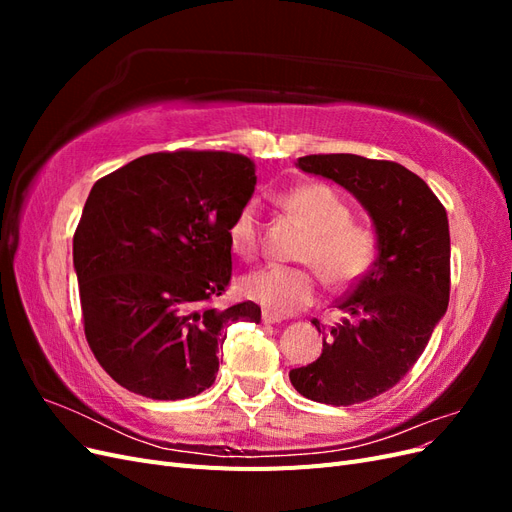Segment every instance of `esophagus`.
<instances>
[{"instance_id": "obj_1", "label": "esophagus", "mask_w": 512, "mask_h": 512, "mask_svg": "<svg viewBox=\"0 0 512 512\" xmlns=\"http://www.w3.org/2000/svg\"><path fill=\"white\" fill-rule=\"evenodd\" d=\"M284 318L280 316V314H273V312H267V309H265V312H262V322H265V324H277V322H282Z\"/></svg>"}]
</instances>
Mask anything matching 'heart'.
<instances>
[{
	"label": "heart",
	"mask_w": 512,
	"mask_h": 512,
	"mask_svg": "<svg viewBox=\"0 0 512 512\" xmlns=\"http://www.w3.org/2000/svg\"><path fill=\"white\" fill-rule=\"evenodd\" d=\"M282 207L309 230L299 260L316 266L327 284L344 288L369 271L378 252L374 228L350 220V207L327 183H303L282 194ZM258 205L245 203L228 226L230 250L250 260L258 252ZM316 268V269H317ZM315 269V270H316ZM311 267L269 265L247 273L241 294L275 314H292L312 305L320 290V275Z\"/></svg>",
	"instance_id": "1"
}]
</instances>
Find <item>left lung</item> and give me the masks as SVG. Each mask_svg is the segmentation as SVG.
<instances>
[{
	"instance_id": "1",
	"label": "left lung",
	"mask_w": 512,
	"mask_h": 512,
	"mask_svg": "<svg viewBox=\"0 0 512 512\" xmlns=\"http://www.w3.org/2000/svg\"><path fill=\"white\" fill-rule=\"evenodd\" d=\"M303 173L327 177L369 213L378 256L350 294L337 301L346 318L324 333L314 363L290 371L303 397L352 406L389 391L423 354L448 307L451 235L446 209L412 170L354 153L297 160ZM320 331V322L314 320Z\"/></svg>"
}]
</instances>
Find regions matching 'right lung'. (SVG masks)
I'll return each mask as SVG.
<instances>
[{"instance_id": "obj_1", "label": "right lung", "mask_w": 512, "mask_h": 512, "mask_svg": "<svg viewBox=\"0 0 512 512\" xmlns=\"http://www.w3.org/2000/svg\"><path fill=\"white\" fill-rule=\"evenodd\" d=\"M254 185L250 158L188 149L149 153L94 183L74 271L89 348L123 389L170 401L203 393L228 324L260 320L252 301L209 305L230 282L228 226Z\"/></svg>"}]
</instances>
